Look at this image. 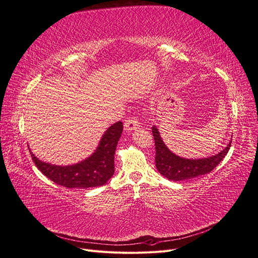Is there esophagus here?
I'll return each instance as SVG.
<instances>
[{
	"mask_svg": "<svg viewBox=\"0 0 258 258\" xmlns=\"http://www.w3.org/2000/svg\"><path fill=\"white\" fill-rule=\"evenodd\" d=\"M140 124H139V121L136 117H130L125 123H124V128H125V131H134V130H137L139 128Z\"/></svg>",
	"mask_w": 258,
	"mask_h": 258,
	"instance_id": "1",
	"label": "esophagus"
}]
</instances>
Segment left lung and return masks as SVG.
<instances>
[{
	"label": "left lung",
	"mask_w": 258,
	"mask_h": 258,
	"mask_svg": "<svg viewBox=\"0 0 258 258\" xmlns=\"http://www.w3.org/2000/svg\"><path fill=\"white\" fill-rule=\"evenodd\" d=\"M152 133H153L155 140L156 168L161 175H164L168 179L175 180V182L194 178L212 172L219 165V163L225 157L232 144L231 139L230 144L220 153L214 156L198 159H187L175 155L167 148L163 139H161L156 126L152 127Z\"/></svg>",
	"instance_id": "8db88e82"
}]
</instances>
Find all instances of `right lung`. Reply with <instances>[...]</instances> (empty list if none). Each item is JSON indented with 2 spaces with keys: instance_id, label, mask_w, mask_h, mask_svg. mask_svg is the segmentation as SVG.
Wrapping results in <instances>:
<instances>
[{
  "instance_id": "add662e5",
  "label": "right lung",
  "mask_w": 258,
  "mask_h": 258,
  "mask_svg": "<svg viewBox=\"0 0 258 258\" xmlns=\"http://www.w3.org/2000/svg\"><path fill=\"white\" fill-rule=\"evenodd\" d=\"M123 131L121 121L113 123L104 133L99 147L91 156L72 166H55L39 160L32 153L36 167L57 185L85 189L102 186L114 173V152ZM30 149V148H28Z\"/></svg>"
}]
</instances>
